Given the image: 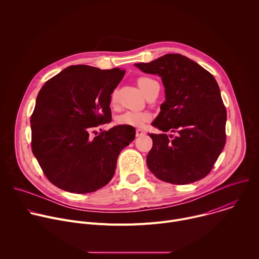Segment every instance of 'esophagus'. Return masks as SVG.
Listing matches in <instances>:
<instances>
[{
	"instance_id": "1",
	"label": "esophagus",
	"mask_w": 259,
	"mask_h": 259,
	"mask_svg": "<svg viewBox=\"0 0 259 259\" xmlns=\"http://www.w3.org/2000/svg\"><path fill=\"white\" fill-rule=\"evenodd\" d=\"M145 134V131L142 130V129H136V136H142Z\"/></svg>"
}]
</instances>
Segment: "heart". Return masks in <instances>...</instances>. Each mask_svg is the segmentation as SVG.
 <instances>
[{"label": "heart", "mask_w": 259, "mask_h": 259, "mask_svg": "<svg viewBox=\"0 0 259 259\" xmlns=\"http://www.w3.org/2000/svg\"><path fill=\"white\" fill-rule=\"evenodd\" d=\"M156 81H154L151 78L141 77L138 79V85L142 92L145 94L147 89L150 88L152 84H154ZM116 101V93L114 92L110 96V102L114 103ZM151 115L149 113H133V112H127L121 116L118 117V123L120 125H126V126H133V127H141L143 126L147 121L151 120Z\"/></svg>", "instance_id": "obj_1"}]
</instances>
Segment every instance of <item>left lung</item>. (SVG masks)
Instances as JSON below:
<instances>
[{
	"label": "left lung",
	"instance_id": "obj_1",
	"mask_svg": "<svg viewBox=\"0 0 259 259\" xmlns=\"http://www.w3.org/2000/svg\"><path fill=\"white\" fill-rule=\"evenodd\" d=\"M161 77L165 101L152 125L153 147L146 157L151 172L172 184H188L209 174L226 144L227 110L211 73L181 54L135 63ZM175 133L168 137L165 132Z\"/></svg>",
	"mask_w": 259,
	"mask_h": 259
}]
</instances>
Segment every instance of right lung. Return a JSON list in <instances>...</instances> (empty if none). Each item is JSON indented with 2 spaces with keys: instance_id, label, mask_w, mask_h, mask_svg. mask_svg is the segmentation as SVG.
<instances>
[{
  "instance_id": "obj_1",
  "label": "right lung",
  "mask_w": 259,
  "mask_h": 259,
  "mask_svg": "<svg viewBox=\"0 0 259 259\" xmlns=\"http://www.w3.org/2000/svg\"><path fill=\"white\" fill-rule=\"evenodd\" d=\"M124 75L119 67L70 65L41 88L30 118L31 151L57 188L87 194L113 178L135 129L118 125L93 138L90 131L112 121L110 96Z\"/></svg>"
}]
</instances>
